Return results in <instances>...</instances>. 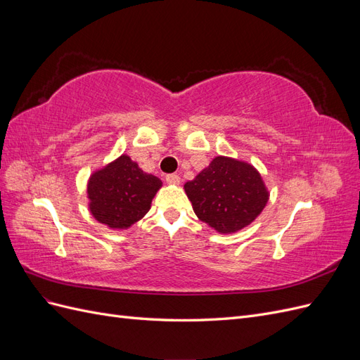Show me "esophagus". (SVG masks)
<instances>
[{
	"label": "esophagus",
	"instance_id": "esophagus-1",
	"mask_svg": "<svg viewBox=\"0 0 360 360\" xmlns=\"http://www.w3.org/2000/svg\"><path fill=\"white\" fill-rule=\"evenodd\" d=\"M165 180L169 184H179L180 183V177L177 176V174H168V176L165 177Z\"/></svg>",
	"mask_w": 360,
	"mask_h": 360
}]
</instances>
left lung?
<instances>
[{"label":"left lung","instance_id":"1","mask_svg":"<svg viewBox=\"0 0 360 360\" xmlns=\"http://www.w3.org/2000/svg\"><path fill=\"white\" fill-rule=\"evenodd\" d=\"M192 209L219 233H234L264 209L269 192L249 163L217 156L192 181L184 184Z\"/></svg>","mask_w":360,"mask_h":360}]
</instances>
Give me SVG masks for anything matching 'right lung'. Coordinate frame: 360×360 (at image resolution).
<instances>
[{
    "mask_svg": "<svg viewBox=\"0 0 360 360\" xmlns=\"http://www.w3.org/2000/svg\"><path fill=\"white\" fill-rule=\"evenodd\" d=\"M160 186L158 177L139 169L129 156H120L90 177L86 192L91 214L110 228H129L150 210Z\"/></svg>",
    "mask_w": 360,
    "mask_h": 360,
    "instance_id": "obj_1",
    "label": "right lung"
}]
</instances>
